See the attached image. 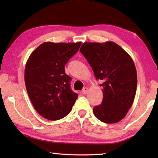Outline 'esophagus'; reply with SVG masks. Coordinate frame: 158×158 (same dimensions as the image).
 Here are the masks:
<instances>
[{"label": "esophagus", "mask_w": 158, "mask_h": 158, "mask_svg": "<svg viewBox=\"0 0 158 158\" xmlns=\"http://www.w3.org/2000/svg\"><path fill=\"white\" fill-rule=\"evenodd\" d=\"M88 90H89V89H88L87 87L84 88V89H83V90H82V93H83V94H84V95L86 94L87 92H88Z\"/></svg>", "instance_id": "obj_1"}]
</instances>
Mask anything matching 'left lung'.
Masks as SVG:
<instances>
[{
	"label": "left lung",
	"instance_id": "obj_1",
	"mask_svg": "<svg viewBox=\"0 0 158 158\" xmlns=\"http://www.w3.org/2000/svg\"><path fill=\"white\" fill-rule=\"evenodd\" d=\"M91 66L96 79L101 80L103 100L93 108L100 121L116 123L122 120L132 106L135 97L137 76L129 54L112 42H85L80 49Z\"/></svg>",
	"mask_w": 158,
	"mask_h": 158
}]
</instances>
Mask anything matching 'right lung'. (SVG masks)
Segmentation results:
<instances>
[{
    "label": "right lung",
    "instance_id": "right-lung-1",
    "mask_svg": "<svg viewBox=\"0 0 158 158\" xmlns=\"http://www.w3.org/2000/svg\"><path fill=\"white\" fill-rule=\"evenodd\" d=\"M81 44L44 42L26 63L24 79L28 95L44 118L57 121L73 109L78 95L71 89L72 78L65 73V65Z\"/></svg>",
    "mask_w": 158,
    "mask_h": 158
}]
</instances>
